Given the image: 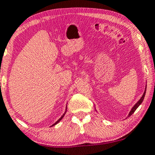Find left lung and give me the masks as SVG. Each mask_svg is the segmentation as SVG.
Instances as JSON below:
<instances>
[{
	"label": "left lung",
	"instance_id": "left-lung-1",
	"mask_svg": "<svg viewBox=\"0 0 155 155\" xmlns=\"http://www.w3.org/2000/svg\"><path fill=\"white\" fill-rule=\"evenodd\" d=\"M146 91H147V87H146V89H145V91H144V93H143V96L141 97V98L140 99V100H139V101L138 102H137L136 104H135V105L133 106V108H132V110H130V114H129V115H128V117H129V116H130L132 115V114H133L134 112H135V110H136L137 108H138V106L140 105V104L142 103V102H143V99H144V97H145V94H146Z\"/></svg>",
	"mask_w": 155,
	"mask_h": 155
}]
</instances>
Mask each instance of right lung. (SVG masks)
Segmentation results:
<instances>
[{"label": "right lung", "mask_w": 155, "mask_h": 155, "mask_svg": "<svg viewBox=\"0 0 155 155\" xmlns=\"http://www.w3.org/2000/svg\"><path fill=\"white\" fill-rule=\"evenodd\" d=\"M66 110H67V109H66ZM65 114H66V112H65ZM65 114H64V115H63V116H61V118H60V119H59L58 120V121H56V122H55V124H53V125H52V126H54V125H55V124H57V123H58V122H59V121H61V119H62V118H63V117H64V115H65Z\"/></svg>", "instance_id": "right-lung-1"}]
</instances>
